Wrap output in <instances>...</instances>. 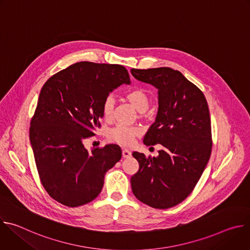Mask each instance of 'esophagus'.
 Returning <instances> with one entry per match:
<instances>
[{"mask_svg": "<svg viewBox=\"0 0 250 250\" xmlns=\"http://www.w3.org/2000/svg\"><path fill=\"white\" fill-rule=\"evenodd\" d=\"M130 156H131V152L128 149H126V148L123 149V157L124 158H129Z\"/></svg>", "mask_w": 250, "mask_h": 250, "instance_id": "34e87169", "label": "esophagus"}]
</instances>
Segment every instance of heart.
Masks as SVG:
<instances>
[{
    "mask_svg": "<svg viewBox=\"0 0 250 250\" xmlns=\"http://www.w3.org/2000/svg\"><path fill=\"white\" fill-rule=\"evenodd\" d=\"M126 99L140 113H145L148 109L150 104V98L148 94L142 89H134L129 91L126 94ZM116 99L113 95H108L104 98L102 105V112L105 120L112 119ZM138 134L139 129L136 127L118 125L109 131V138L113 141L119 142V144L128 146L132 144L133 138Z\"/></svg>",
    "mask_w": 250,
    "mask_h": 250,
    "instance_id": "heart-1",
    "label": "heart"
}]
</instances>
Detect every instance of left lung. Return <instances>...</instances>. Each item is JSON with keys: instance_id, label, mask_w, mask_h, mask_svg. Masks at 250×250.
Here are the masks:
<instances>
[{"instance_id": "1", "label": "left lung", "mask_w": 250, "mask_h": 250, "mask_svg": "<svg viewBox=\"0 0 250 250\" xmlns=\"http://www.w3.org/2000/svg\"><path fill=\"white\" fill-rule=\"evenodd\" d=\"M132 76L158 91L155 122L144 138L161 145L156 157L133 152L139 169L130 178L134 196L155 208H172L193 191L211 151L210 119L202 91L169 67L131 69Z\"/></svg>"}]
</instances>
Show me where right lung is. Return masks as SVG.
<instances>
[{"label": "right lung", "instance_id": "right-lung-1", "mask_svg": "<svg viewBox=\"0 0 250 250\" xmlns=\"http://www.w3.org/2000/svg\"><path fill=\"white\" fill-rule=\"evenodd\" d=\"M123 84H130L124 66L83 61L43 85L29 139L42 185L60 204L74 208L92 202L105 173L121 160L118 146L88 150L84 140L100 126L104 98Z\"/></svg>", "mask_w": 250, "mask_h": 250}]
</instances>
